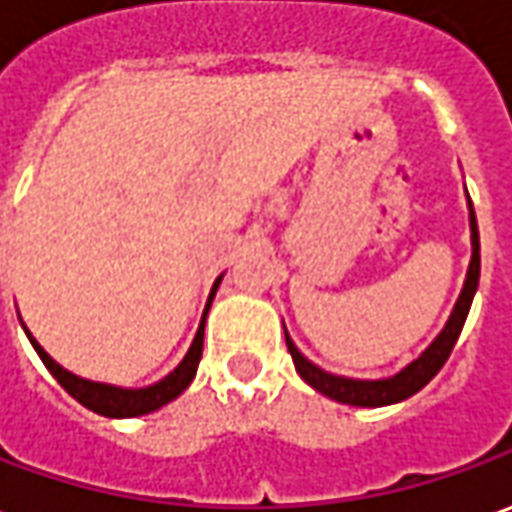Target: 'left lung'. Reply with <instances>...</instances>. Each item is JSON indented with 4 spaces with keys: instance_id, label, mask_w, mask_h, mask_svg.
<instances>
[{
    "instance_id": "1",
    "label": "left lung",
    "mask_w": 512,
    "mask_h": 512,
    "mask_svg": "<svg viewBox=\"0 0 512 512\" xmlns=\"http://www.w3.org/2000/svg\"><path fill=\"white\" fill-rule=\"evenodd\" d=\"M468 210H471V266H468L466 285H463V293L457 299L455 313L449 318V324L443 327V332L435 338L430 349L424 355L413 360L405 371H399L391 380H346V377H335V374H327L318 366H313L307 360L293 341L285 332V343H288V352L293 357V366L299 371V377L316 388L318 393L330 396L335 402H343V405H357V407H382L393 405V402H402L407 396H413L416 391H421L427 382L438 374L443 368V363L449 360L452 349H455L457 338H460V330L466 324L468 310H471V302H474V293H477V285H480V232H477V216H474V205L468 199Z\"/></svg>"
}]
</instances>
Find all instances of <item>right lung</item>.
I'll use <instances>...</instances> for the list:
<instances>
[{
  "mask_svg": "<svg viewBox=\"0 0 512 512\" xmlns=\"http://www.w3.org/2000/svg\"><path fill=\"white\" fill-rule=\"evenodd\" d=\"M221 277L213 285V291H210V299H207V307L213 302V296H216V288H219ZM207 307H205V316H207ZM27 338L35 346V352L38 357L44 360V366L52 371V377H55L66 391L85 405L88 410H94L99 416H110V418H132V416H144V413H152L157 407L169 405L171 399H177L191 380L196 377V366H199V360H202V341H205V318H202V327L196 332L194 343H191V349H188V355L182 357V363L174 371H171L169 377H163L155 385H149V388H138V391H130V388H116V385H105V382H91V380H82L77 374H71L63 366H57L52 357L46 355L44 349H41V343L32 338L30 332H27Z\"/></svg>",
  "mask_w": 512,
  "mask_h": 512,
  "instance_id": "add662e5",
  "label": "right lung"
}]
</instances>
